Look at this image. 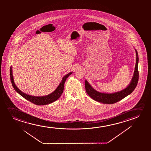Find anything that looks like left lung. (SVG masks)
Wrapping results in <instances>:
<instances>
[{
    "instance_id": "left-lung-1",
    "label": "left lung",
    "mask_w": 151,
    "mask_h": 151,
    "mask_svg": "<svg viewBox=\"0 0 151 151\" xmlns=\"http://www.w3.org/2000/svg\"><path fill=\"white\" fill-rule=\"evenodd\" d=\"M136 63L135 65L134 73L133 75L132 79L128 87L122 91H119L118 92L114 93H104L99 92L96 91L91 87V85L86 80L85 81V88L86 91L89 96L94 99L95 101H99V103L103 104H112L120 101L124 97H126L127 95L132 93L134 89L136 88L139 79L138 71V55L136 50Z\"/></svg>"
}]
</instances>
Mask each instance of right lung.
I'll return each mask as SVG.
<instances>
[{
	"mask_svg": "<svg viewBox=\"0 0 151 151\" xmlns=\"http://www.w3.org/2000/svg\"><path fill=\"white\" fill-rule=\"evenodd\" d=\"M72 74V73L70 72L68 74H66V75H65L62 78V81L60 83L59 85L58 86V87L52 93H50L48 95L44 96H33L28 95L27 94L23 93L21 90H19V89L17 87V86L15 85L14 82V79L13 77L12 66H11L10 70L11 81L13 87L14 89L15 90L17 91V93H19L22 96H23L24 99H27L32 103L35 104V105H47V104L52 103V102L56 101V100H57L61 96L62 93H63V89H64V83L66 81V78Z\"/></svg>",
	"mask_w": 151,
	"mask_h": 151,
	"instance_id": "obj_1",
	"label": "right lung"
}]
</instances>
